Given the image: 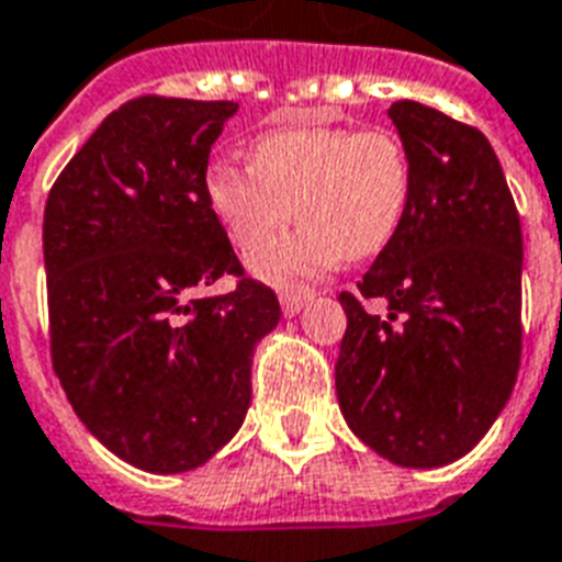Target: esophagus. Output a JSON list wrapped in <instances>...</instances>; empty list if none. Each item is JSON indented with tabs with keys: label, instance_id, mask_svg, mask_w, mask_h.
Here are the masks:
<instances>
[{
	"label": "esophagus",
	"instance_id": "1",
	"mask_svg": "<svg viewBox=\"0 0 562 562\" xmlns=\"http://www.w3.org/2000/svg\"><path fill=\"white\" fill-rule=\"evenodd\" d=\"M310 300H312L310 291H285V294H280L282 315H285V318H294V315H297Z\"/></svg>",
	"mask_w": 562,
	"mask_h": 562
}]
</instances>
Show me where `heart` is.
<instances>
[{"label": "heart", "mask_w": 562, "mask_h": 562, "mask_svg": "<svg viewBox=\"0 0 562 562\" xmlns=\"http://www.w3.org/2000/svg\"><path fill=\"white\" fill-rule=\"evenodd\" d=\"M413 196V158L392 128L303 123L265 132L250 167L214 161L205 200L244 252H256L294 217L303 224L252 259V273L273 285L315 280L385 250Z\"/></svg>", "instance_id": "1"}]
</instances>
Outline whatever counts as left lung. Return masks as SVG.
Masks as SVG:
<instances>
[{
	"label": "left lung",
	"mask_w": 562,
	"mask_h": 562,
	"mask_svg": "<svg viewBox=\"0 0 562 562\" xmlns=\"http://www.w3.org/2000/svg\"><path fill=\"white\" fill-rule=\"evenodd\" d=\"M413 158V196L392 244L341 291V415L404 469H439L481 442L521 359V224L483 132L401 100L389 109ZM362 299L384 303L368 313Z\"/></svg>",
	"instance_id": "8db88e82"
}]
</instances>
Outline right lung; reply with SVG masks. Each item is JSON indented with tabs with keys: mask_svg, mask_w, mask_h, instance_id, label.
I'll return each instance as SVG.
<instances>
[{
	"mask_svg": "<svg viewBox=\"0 0 562 562\" xmlns=\"http://www.w3.org/2000/svg\"><path fill=\"white\" fill-rule=\"evenodd\" d=\"M235 102L138 97L102 120L43 212L53 366L81 424L153 474L212 460L250 406L280 300L247 280L205 200ZM224 272L235 292L190 300Z\"/></svg>",
	"mask_w": 562,
	"mask_h": 562,
	"instance_id": "right-lung-1",
	"label": "right lung"
}]
</instances>
